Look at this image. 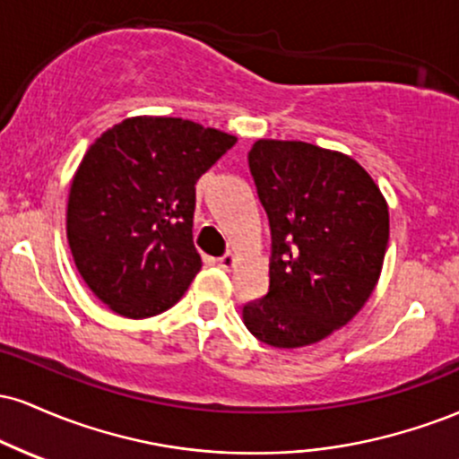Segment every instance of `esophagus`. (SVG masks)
Listing matches in <instances>:
<instances>
[{
	"instance_id": "obj_1",
	"label": "esophagus",
	"mask_w": 459,
	"mask_h": 459,
	"mask_svg": "<svg viewBox=\"0 0 459 459\" xmlns=\"http://www.w3.org/2000/svg\"><path fill=\"white\" fill-rule=\"evenodd\" d=\"M235 263H237V256L233 255V252H226L224 256H220L218 259V265L222 267V270H233Z\"/></svg>"
}]
</instances>
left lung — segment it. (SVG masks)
<instances>
[{"label":"left lung","instance_id":"8db88e82","mask_svg":"<svg viewBox=\"0 0 459 459\" xmlns=\"http://www.w3.org/2000/svg\"><path fill=\"white\" fill-rule=\"evenodd\" d=\"M270 220V291L246 304V328L272 347L313 345L343 328L380 281L388 204L350 155L298 140L247 152Z\"/></svg>","mask_w":459,"mask_h":459}]
</instances>
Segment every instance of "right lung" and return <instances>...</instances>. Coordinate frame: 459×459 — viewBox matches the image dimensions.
<instances>
[{
	"mask_svg": "<svg viewBox=\"0 0 459 459\" xmlns=\"http://www.w3.org/2000/svg\"><path fill=\"white\" fill-rule=\"evenodd\" d=\"M235 135L168 116H134L94 140L66 207L73 261L91 291L129 319L181 299L200 255L192 241L196 181Z\"/></svg>",
	"mask_w": 459,
	"mask_h": 459,
	"instance_id": "obj_1",
	"label": "right lung"
}]
</instances>
